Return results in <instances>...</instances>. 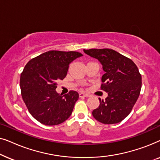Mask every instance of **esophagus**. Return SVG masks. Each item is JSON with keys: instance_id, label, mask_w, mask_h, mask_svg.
<instances>
[{"instance_id": "obj_1", "label": "esophagus", "mask_w": 160, "mask_h": 160, "mask_svg": "<svg viewBox=\"0 0 160 160\" xmlns=\"http://www.w3.org/2000/svg\"><path fill=\"white\" fill-rule=\"evenodd\" d=\"M79 97L80 98H83V97H89V95L87 93L85 92H81L79 93Z\"/></svg>"}]
</instances>
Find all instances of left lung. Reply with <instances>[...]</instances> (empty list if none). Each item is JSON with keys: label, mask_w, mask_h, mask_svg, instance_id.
<instances>
[{"label": "left lung", "mask_w": 160, "mask_h": 160, "mask_svg": "<svg viewBox=\"0 0 160 160\" xmlns=\"http://www.w3.org/2000/svg\"><path fill=\"white\" fill-rule=\"evenodd\" d=\"M85 54L98 60L105 73L101 89L108 93L92 116L102 124L122 122L132 111L141 89V75L132 60L110 49H84Z\"/></svg>", "instance_id": "1"}]
</instances>
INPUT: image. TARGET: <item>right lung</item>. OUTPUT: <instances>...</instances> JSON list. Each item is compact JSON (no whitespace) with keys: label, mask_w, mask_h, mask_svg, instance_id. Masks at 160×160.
<instances>
[{"label":"right lung","mask_w":160,"mask_h":160,"mask_svg":"<svg viewBox=\"0 0 160 160\" xmlns=\"http://www.w3.org/2000/svg\"><path fill=\"white\" fill-rule=\"evenodd\" d=\"M83 56L77 52L49 51L30 60L20 76L22 97L37 121L45 125H57L71 115L78 93L57 92L58 82L67 75L69 65Z\"/></svg>","instance_id":"add662e5"}]
</instances>
